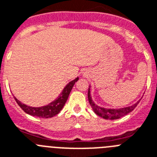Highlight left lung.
Returning <instances> with one entry per match:
<instances>
[{"instance_id": "1", "label": "left lung", "mask_w": 157, "mask_h": 157, "mask_svg": "<svg viewBox=\"0 0 157 157\" xmlns=\"http://www.w3.org/2000/svg\"><path fill=\"white\" fill-rule=\"evenodd\" d=\"M88 98H89V104H90L91 107H92L93 110L94 111V113L97 116H99V117H102V118L106 120H117L124 117V116L127 115L129 113H131L137 106L140 101V100L136 103L131 105V106L121 108V109H107V108L101 107V106H98L97 105H96L94 103V101H93L92 97H91L90 86H89V92H88Z\"/></svg>"}]
</instances>
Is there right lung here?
Wrapping results in <instances>:
<instances>
[{
    "label": "right lung",
    "instance_id": "obj_1",
    "mask_svg": "<svg viewBox=\"0 0 157 157\" xmlns=\"http://www.w3.org/2000/svg\"><path fill=\"white\" fill-rule=\"evenodd\" d=\"M78 80L79 77H76L73 81H70L68 85H66V86L64 87L61 93L59 95L58 97L56 100H54L53 101H52L48 105L41 106V107L28 106V105H25V104L21 103L20 101H18L15 97H14V99H15V101H17V103L18 104L20 107L27 114H29V115L33 116V117H41V118H51L54 116L57 115L61 111V109H63V107L66 103L72 87Z\"/></svg>",
    "mask_w": 157,
    "mask_h": 157
}]
</instances>
